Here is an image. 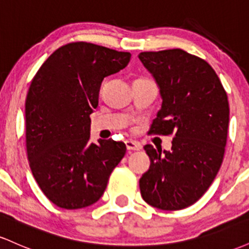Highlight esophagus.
<instances>
[{
	"label": "esophagus",
	"mask_w": 249,
	"mask_h": 249,
	"mask_svg": "<svg viewBox=\"0 0 249 249\" xmlns=\"http://www.w3.org/2000/svg\"><path fill=\"white\" fill-rule=\"evenodd\" d=\"M125 145H126V148L128 151H139L142 148V145L138 142L134 141H126L125 142Z\"/></svg>",
	"instance_id": "esophagus-1"
}]
</instances>
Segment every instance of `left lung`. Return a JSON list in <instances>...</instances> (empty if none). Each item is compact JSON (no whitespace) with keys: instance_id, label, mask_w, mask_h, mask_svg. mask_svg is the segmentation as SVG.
Instances as JSON below:
<instances>
[{"instance_id":"8db88e82","label":"left lung","mask_w":249,"mask_h":249,"mask_svg":"<svg viewBox=\"0 0 249 249\" xmlns=\"http://www.w3.org/2000/svg\"><path fill=\"white\" fill-rule=\"evenodd\" d=\"M138 57L162 99L150 132H174L170 151L144 146L151 165L139 180L142 196L159 210H182L204 196L222 164L227 93L213 68L186 51H147Z\"/></svg>"}]
</instances>
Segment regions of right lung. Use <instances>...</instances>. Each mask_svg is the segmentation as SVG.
<instances>
[{
	"label": "right lung",
	"mask_w": 249,
	"mask_h": 249,
	"mask_svg": "<svg viewBox=\"0 0 249 249\" xmlns=\"http://www.w3.org/2000/svg\"><path fill=\"white\" fill-rule=\"evenodd\" d=\"M131 58L87 42L58 48L31 82L25 101V142L29 165L42 192L65 210L98 201L110 174L126 152L124 142H90V115L98 107L105 77Z\"/></svg>",
	"instance_id": "add662e5"
}]
</instances>
